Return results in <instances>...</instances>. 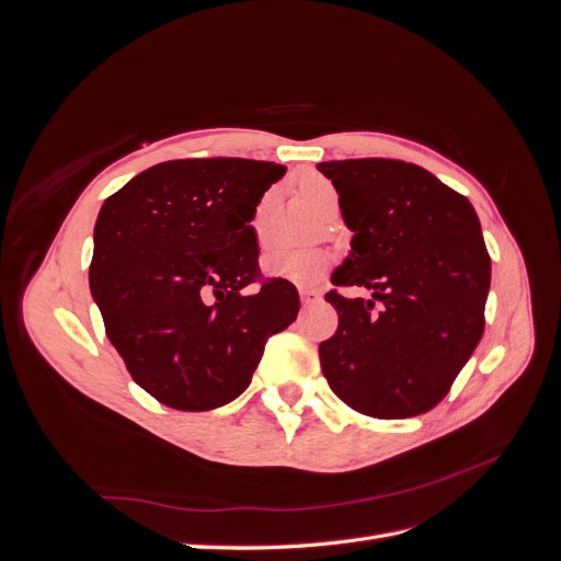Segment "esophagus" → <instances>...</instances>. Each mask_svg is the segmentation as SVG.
<instances>
[{
    "label": "esophagus",
    "instance_id": "obj_1",
    "mask_svg": "<svg viewBox=\"0 0 561 561\" xmlns=\"http://www.w3.org/2000/svg\"><path fill=\"white\" fill-rule=\"evenodd\" d=\"M299 297H301V304H313L320 297V290H316V287H309V285H301Z\"/></svg>",
    "mask_w": 561,
    "mask_h": 561
}]
</instances>
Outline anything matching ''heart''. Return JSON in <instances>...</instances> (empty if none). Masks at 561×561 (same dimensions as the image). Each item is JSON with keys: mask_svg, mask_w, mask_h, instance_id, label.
<instances>
[{"mask_svg": "<svg viewBox=\"0 0 561 561\" xmlns=\"http://www.w3.org/2000/svg\"><path fill=\"white\" fill-rule=\"evenodd\" d=\"M299 192L309 206L320 215H334L339 210V192L336 186L322 175H304L299 180ZM274 206V192H266L252 213V229L254 233L264 236L268 213ZM332 264V254L322 248H293V245H271L262 254V268L264 274L271 278L290 280L299 285L316 283L322 274H325L328 266Z\"/></svg>", "mask_w": 561, "mask_h": 561, "instance_id": "b5f03b06", "label": "heart"}]
</instances>
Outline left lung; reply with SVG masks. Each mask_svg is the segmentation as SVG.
Instances as JSON below:
<instances>
[{
  "label": "left lung",
  "instance_id": "1",
  "mask_svg": "<svg viewBox=\"0 0 561 561\" xmlns=\"http://www.w3.org/2000/svg\"><path fill=\"white\" fill-rule=\"evenodd\" d=\"M353 231L330 290L336 332L318 348L330 388L375 419L419 416L443 400L484 332L491 260L470 201L396 159L318 163Z\"/></svg>",
  "mask_w": 561,
  "mask_h": 561
}]
</instances>
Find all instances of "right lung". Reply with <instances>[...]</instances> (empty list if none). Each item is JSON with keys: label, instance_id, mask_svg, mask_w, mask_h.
I'll list each match as a JSON object with an SVG mask.
<instances>
[{"label": "right lung", "instance_id": "right-lung-1", "mask_svg": "<svg viewBox=\"0 0 561 561\" xmlns=\"http://www.w3.org/2000/svg\"><path fill=\"white\" fill-rule=\"evenodd\" d=\"M285 165L165 161L100 208L91 295L133 381L161 404L206 412L239 398L264 344L297 318V287L260 271L250 227Z\"/></svg>", "mask_w": 561, "mask_h": 561}]
</instances>
